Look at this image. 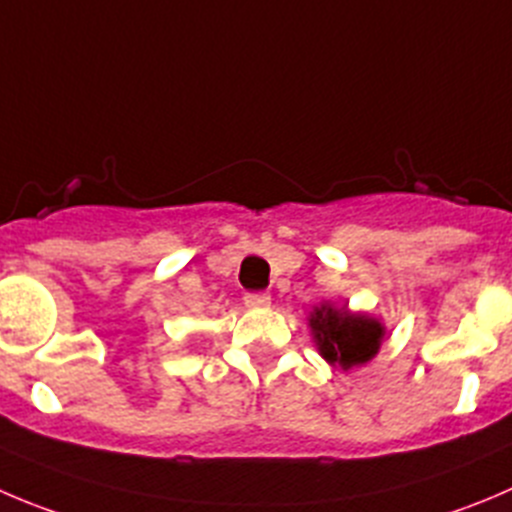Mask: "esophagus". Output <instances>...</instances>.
Returning <instances> with one entry per match:
<instances>
[{
  "label": "esophagus",
  "instance_id": "esophagus-1",
  "mask_svg": "<svg viewBox=\"0 0 512 512\" xmlns=\"http://www.w3.org/2000/svg\"><path fill=\"white\" fill-rule=\"evenodd\" d=\"M243 301H246V306H253V309H261V306H269L271 304V296L269 294H261V291H256V294H246V296H243Z\"/></svg>",
  "mask_w": 512,
  "mask_h": 512
}]
</instances>
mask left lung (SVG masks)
<instances>
[{"label":"left lung","mask_w":512,"mask_h":512,"mask_svg":"<svg viewBox=\"0 0 512 512\" xmlns=\"http://www.w3.org/2000/svg\"><path fill=\"white\" fill-rule=\"evenodd\" d=\"M309 324L326 362L342 364L344 369L369 362L377 354L379 339L384 334L379 321L352 316L332 306L314 309Z\"/></svg>","instance_id":"obj_1"}]
</instances>
